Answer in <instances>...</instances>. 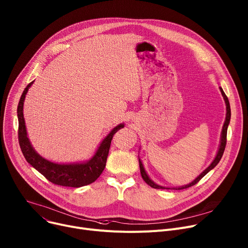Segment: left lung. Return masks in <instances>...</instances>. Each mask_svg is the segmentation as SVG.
I'll return each mask as SVG.
<instances>
[{"mask_svg": "<svg viewBox=\"0 0 248 248\" xmlns=\"http://www.w3.org/2000/svg\"><path fill=\"white\" fill-rule=\"evenodd\" d=\"M220 92H221V93H222V95H223V98H224V101H225V105H226V118H225V122H224V124H223V127H222V133H221V140H220V145H219V150H218V152H217V156H216V158H214V160L211 162V164L210 166L204 170V171H202V173H201V175L200 176H197L191 184H189V185H187V186H181V187H178V188H175V189H185V188H187V187H190V186H194V185H196L197 183H199V181L209 171V170H211L214 167L217 166V164L219 162V160L221 159V157H222V155H223V153H224V150H225V145H226V136H227V126H228V124H229V122H230V115H232V113H230V106H229V101H228V98H227V96H226V94L224 93V92H223V90L220 88ZM139 161H140V174H141V177H142V179L145 181V183L150 186H152V187H154V188H158V189H170V188H169V187H163V186H157V185H155L154 181L147 176V174H146V172H145V170H144V169H143V166H142V163H141V161L139 159Z\"/></svg>", "mask_w": 248, "mask_h": 248, "instance_id": "obj_1", "label": "left lung"}]
</instances>
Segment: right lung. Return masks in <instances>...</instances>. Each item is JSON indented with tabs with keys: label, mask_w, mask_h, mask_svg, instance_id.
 Masks as SVG:
<instances>
[{
	"label": "right lung",
	"mask_w": 248,
	"mask_h": 248,
	"mask_svg": "<svg viewBox=\"0 0 248 248\" xmlns=\"http://www.w3.org/2000/svg\"><path fill=\"white\" fill-rule=\"evenodd\" d=\"M32 82L34 81L30 82V84L25 88L20 98L18 109H16L19 120L18 139L21 151L26 160L32 168H35L40 173H42L48 181H51V183L55 185L70 187H80L93 184L105 170L112 137L119 129L124 127V124L115 126L110 131L108 137L102 141L101 145L98 146L95 155L88 162L59 164L48 161L36 153V151L31 145L29 139L27 137V130L23 114V107L26 93Z\"/></svg>",
	"instance_id": "obj_1"
}]
</instances>
